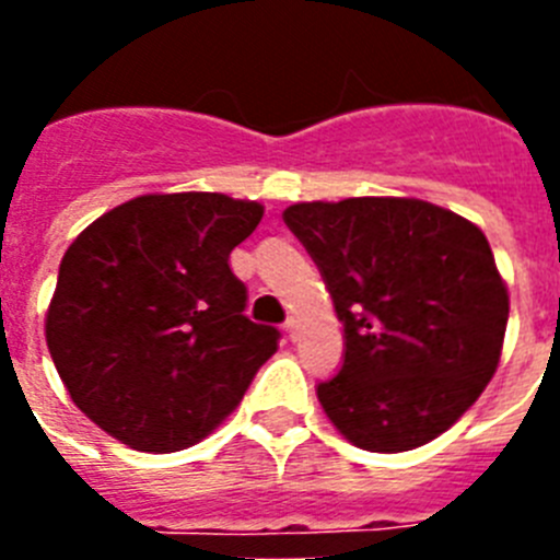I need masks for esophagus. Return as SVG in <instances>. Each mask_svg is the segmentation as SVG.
<instances>
[{
  "mask_svg": "<svg viewBox=\"0 0 560 560\" xmlns=\"http://www.w3.org/2000/svg\"><path fill=\"white\" fill-rule=\"evenodd\" d=\"M296 330H300V316H289V319H285V334H289L291 339H296Z\"/></svg>",
  "mask_w": 560,
  "mask_h": 560,
  "instance_id": "obj_1",
  "label": "esophagus"
}]
</instances>
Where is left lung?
Here are the masks:
<instances>
[{"label": "left lung", "mask_w": 560, "mask_h": 560, "mask_svg": "<svg viewBox=\"0 0 560 560\" xmlns=\"http://www.w3.org/2000/svg\"><path fill=\"white\" fill-rule=\"evenodd\" d=\"M283 221L314 257L345 325L316 398L364 452L418 448L457 423L502 355L508 289L488 237L420 199L303 201Z\"/></svg>", "instance_id": "obj_1"}]
</instances>
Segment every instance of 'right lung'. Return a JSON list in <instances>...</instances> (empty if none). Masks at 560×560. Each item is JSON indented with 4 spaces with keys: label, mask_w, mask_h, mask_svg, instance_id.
I'll use <instances>...</instances> for the list:
<instances>
[{
    "label": "right lung",
    "mask_w": 560,
    "mask_h": 560,
    "mask_svg": "<svg viewBox=\"0 0 560 560\" xmlns=\"http://www.w3.org/2000/svg\"><path fill=\"white\" fill-rule=\"evenodd\" d=\"M264 219L221 192L137 196L72 241L47 348L75 407L137 452H182L241 404L280 330L244 314L230 252Z\"/></svg>",
    "instance_id": "1"
}]
</instances>
